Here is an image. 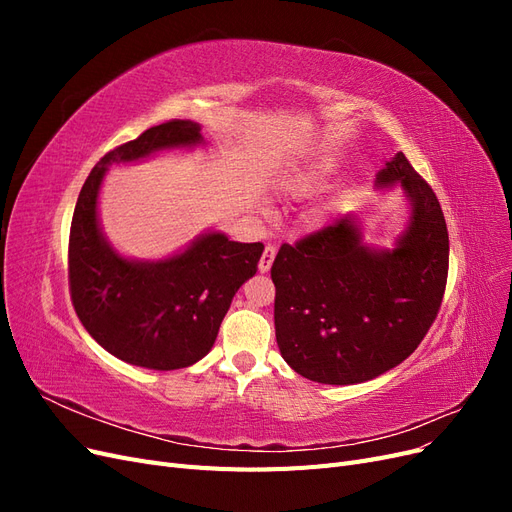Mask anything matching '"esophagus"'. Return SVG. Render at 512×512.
Returning <instances> with one entry per match:
<instances>
[{
    "label": "esophagus",
    "instance_id": "esophagus-1",
    "mask_svg": "<svg viewBox=\"0 0 512 512\" xmlns=\"http://www.w3.org/2000/svg\"><path fill=\"white\" fill-rule=\"evenodd\" d=\"M273 258H275V247H273V245H267L265 252H262V256H260V262H258L260 273H267V271L271 269Z\"/></svg>",
    "mask_w": 512,
    "mask_h": 512
}]
</instances>
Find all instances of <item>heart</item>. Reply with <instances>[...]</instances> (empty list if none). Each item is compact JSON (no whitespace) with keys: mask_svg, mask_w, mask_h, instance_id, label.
I'll list each match as a JSON object with an SVG mask.
<instances>
[{"mask_svg":"<svg viewBox=\"0 0 512 512\" xmlns=\"http://www.w3.org/2000/svg\"><path fill=\"white\" fill-rule=\"evenodd\" d=\"M324 175H327V164H316L314 168H307V170H303V173H297V177L292 179V183L297 190L307 192V190L316 188Z\"/></svg>","mask_w":512,"mask_h":512,"instance_id":"1","label":"heart"}]
</instances>
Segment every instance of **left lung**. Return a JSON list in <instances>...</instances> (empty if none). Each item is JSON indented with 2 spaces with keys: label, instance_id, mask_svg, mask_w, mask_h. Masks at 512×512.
Masks as SVG:
<instances>
[{
  "label": "left lung",
  "instance_id": "obj_1",
  "mask_svg": "<svg viewBox=\"0 0 512 512\" xmlns=\"http://www.w3.org/2000/svg\"><path fill=\"white\" fill-rule=\"evenodd\" d=\"M399 181L412 222L393 252L363 243L354 215L277 252L275 337L284 361L307 380L356 384L393 369L423 342L448 277V230L440 200L404 153L380 170Z\"/></svg>",
  "mask_w": 512,
  "mask_h": 512
}]
</instances>
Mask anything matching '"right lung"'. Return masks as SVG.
I'll list each match as a JSON object with an SVG mask.
<instances>
[{"mask_svg": "<svg viewBox=\"0 0 512 512\" xmlns=\"http://www.w3.org/2000/svg\"><path fill=\"white\" fill-rule=\"evenodd\" d=\"M200 141V126L170 119L106 153L76 200L68 241V284L74 312L96 342L117 359L147 369L188 367L211 350L235 292L256 273L265 245L198 239L162 262L117 256L98 228V190L113 162Z\"/></svg>", "mask_w": 512, "mask_h": 512, "instance_id": "add662e5", "label": "right lung"}]
</instances>
